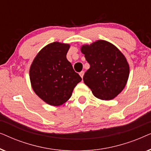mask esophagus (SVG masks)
<instances>
[{"mask_svg":"<svg viewBox=\"0 0 151 151\" xmlns=\"http://www.w3.org/2000/svg\"><path fill=\"white\" fill-rule=\"evenodd\" d=\"M79 74H80V76H81V78H83V76H84V71H81V72H80V73Z\"/></svg>","mask_w":151,"mask_h":151,"instance_id":"1","label":"esophagus"}]
</instances>
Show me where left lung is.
<instances>
[{
	"instance_id": "left-lung-1",
	"label": "left lung",
	"mask_w": 151,
	"mask_h": 151,
	"mask_svg": "<svg viewBox=\"0 0 151 151\" xmlns=\"http://www.w3.org/2000/svg\"><path fill=\"white\" fill-rule=\"evenodd\" d=\"M81 51L90 65L83 76L84 82L94 96L110 100L120 93L129 76V65L122 53L102 40L82 45Z\"/></svg>"
}]
</instances>
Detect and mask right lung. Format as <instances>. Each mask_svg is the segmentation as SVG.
Returning <instances> with one entry per match:
<instances>
[{
  "instance_id": "add662e5",
  "label": "right lung",
  "mask_w": 151,
  "mask_h": 151,
  "mask_svg": "<svg viewBox=\"0 0 151 151\" xmlns=\"http://www.w3.org/2000/svg\"><path fill=\"white\" fill-rule=\"evenodd\" d=\"M70 45L58 42L40 51L31 65L32 88L49 105L60 106L71 98L73 88L82 80L67 59Z\"/></svg>"
}]
</instances>
